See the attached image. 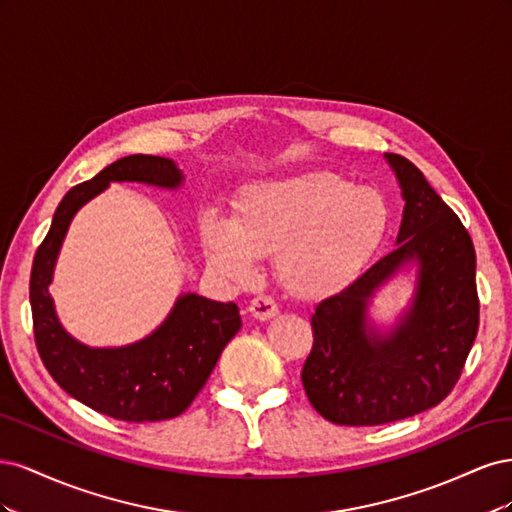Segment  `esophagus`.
Listing matches in <instances>:
<instances>
[{
    "label": "esophagus",
    "instance_id": "34e87169",
    "mask_svg": "<svg viewBox=\"0 0 512 512\" xmlns=\"http://www.w3.org/2000/svg\"><path fill=\"white\" fill-rule=\"evenodd\" d=\"M277 312H280V307H277V303L271 297H267V294H260V297L252 299V303H250V314L256 320H269Z\"/></svg>",
    "mask_w": 512,
    "mask_h": 512
}]
</instances>
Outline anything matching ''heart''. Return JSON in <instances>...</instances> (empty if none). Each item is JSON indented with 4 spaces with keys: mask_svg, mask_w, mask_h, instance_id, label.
I'll return each mask as SVG.
<instances>
[{
    "mask_svg": "<svg viewBox=\"0 0 512 512\" xmlns=\"http://www.w3.org/2000/svg\"><path fill=\"white\" fill-rule=\"evenodd\" d=\"M389 205L367 185L329 170L245 185L230 220L209 213V265L235 282L252 280L258 256L275 254L280 284L305 301L331 297L359 277L389 230Z\"/></svg>",
    "mask_w": 512,
    "mask_h": 512,
    "instance_id": "1",
    "label": "heart"
}]
</instances>
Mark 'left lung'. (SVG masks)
Listing matches in <instances>:
<instances>
[{
    "label": "left lung",
    "instance_id": "left-lung-1",
    "mask_svg": "<svg viewBox=\"0 0 512 512\" xmlns=\"http://www.w3.org/2000/svg\"><path fill=\"white\" fill-rule=\"evenodd\" d=\"M404 198L397 247L312 314L314 346L301 380L335 425H382L425 412L453 391L478 331L476 254L453 209L425 175L384 153ZM415 269L409 307L389 328L370 318L375 294Z\"/></svg>",
    "mask_w": 512,
    "mask_h": 512
}]
</instances>
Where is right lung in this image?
Segmentation results:
<instances>
[{"label": "right lung", "mask_w": 512, "mask_h": 512, "mask_svg": "<svg viewBox=\"0 0 512 512\" xmlns=\"http://www.w3.org/2000/svg\"><path fill=\"white\" fill-rule=\"evenodd\" d=\"M121 181L177 190L185 177L173 160L138 153L106 166L61 198L29 280L34 335L44 367L81 404L128 423L164 421L192 404L222 350L239 333L241 316L235 303L183 292L156 329L126 346L94 348L64 329L49 292L61 245L74 215Z\"/></svg>", "instance_id": "right-lung-1"}]
</instances>
